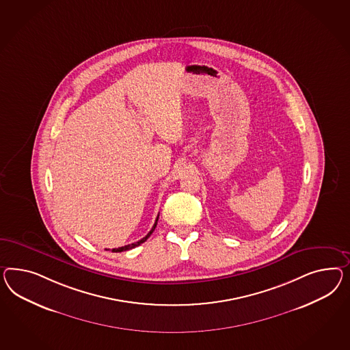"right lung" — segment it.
<instances>
[{"mask_svg": "<svg viewBox=\"0 0 350 350\" xmlns=\"http://www.w3.org/2000/svg\"><path fill=\"white\" fill-rule=\"evenodd\" d=\"M158 219H159V215L157 217V220H155V223H154V226H152V228H151L150 232L146 234V236L144 237L142 239H140L139 242H135V243H131V245H127V246H123V247H118V248H113L112 251L113 252H122V251H129V250H133V248H135V247L140 246L142 243H144L149 237L151 236V233L154 232V229H155V227H157V223H158Z\"/></svg>", "mask_w": 350, "mask_h": 350, "instance_id": "add662e5", "label": "right lung"}]
</instances>
